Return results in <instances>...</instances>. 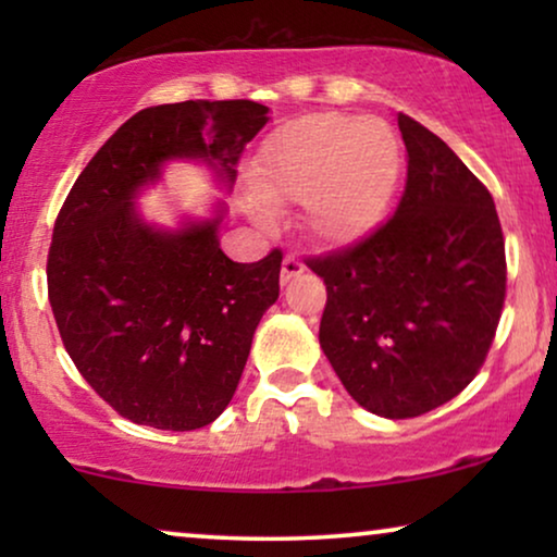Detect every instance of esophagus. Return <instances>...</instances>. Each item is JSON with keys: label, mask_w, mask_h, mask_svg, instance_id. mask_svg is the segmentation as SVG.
Masks as SVG:
<instances>
[{"label": "esophagus", "mask_w": 557, "mask_h": 557, "mask_svg": "<svg viewBox=\"0 0 557 557\" xmlns=\"http://www.w3.org/2000/svg\"><path fill=\"white\" fill-rule=\"evenodd\" d=\"M301 273H304V263L299 261V258L286 256L284 263H281V284H288V281L301 276Z\"/></svg>", "instance_id": "obj_1"}]
</instances>
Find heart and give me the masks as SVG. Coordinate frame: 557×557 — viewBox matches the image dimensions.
Here are the masks:
<instances>
[{
	"instance_id": "1",
	"label": "heart",
	"mask_w": 557,
	"mask_h": 557,
	"mask_svg": "<svg viewBox=\"0 0 557 557\" xmlns=\"http://www.w3.org/2000/svg\"><path fill=\"white\" fill-rule=\"evenodd\" d=\"M400 166V141L385 121L314 113L271 136L250 185L269 205L304 202L309 238L342 248L368 238L383 223ZM248 208L258 225L271 223L261 205Z\"/></svg>"
}]
</instances>
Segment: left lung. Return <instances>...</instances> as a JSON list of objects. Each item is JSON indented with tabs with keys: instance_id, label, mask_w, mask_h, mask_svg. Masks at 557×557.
<instances>
[{
	"instance_id": "left-lung-1",
	"label": "left lung",
	"mask_w": 557,
	"mask_h": 557,
	"mask_svg": "<svg viewBox=\"0 0 557 557\" xmlns=\"http://www.w3.org/2000/svg\"><path fill=\"white\" fill-rule=\"evenodd\" d=\"M408 180L398 210L357 246L314 258L326 307L319 345L370 413L444 406L482 368L505 304L494 200L446 141L398 113Z\"/></svg>"
}]
</instances>
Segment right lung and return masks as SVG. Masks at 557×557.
Returning <instances> with one entry per match:
<instances>
[{
	"mask_svg": "<svg viewBox=\"0 0 557 557\" xmlns=\"http://www.w3.org/2000/svg\"><path fill=\"white\" fill-rule=\"evenodd\" d=\"M269 124L256 101H182L134 113L65 197L48 256L60 337L86 383L128 421L195 431L233 400L250 342L278 299L281 250L235 263L220 248L227 205L177 225L139 197L166 164H205L231 193L246 144Z\"/></svg>",
	"mask_w": 557,
	"mask_h": 557,
	"instance_id": "right-lung-1",
	"label": "right lung"
}]
</instances>
